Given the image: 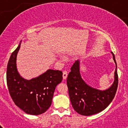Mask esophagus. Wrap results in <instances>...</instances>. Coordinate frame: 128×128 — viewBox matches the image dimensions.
<instances>
[{"mask_svg": "<svg viewBox=\"0 0 128 128\" xmlns=\"http://www.w3.org/2000/svg\"><path fill=\"white\" fill-rule=\"evenodd\" d=\"M67 76H68V73H67V71H64L63 72V74H62V77H63V79H67Z\"/></svg>", "mask_w": 128, "mask_h": 128, "instance_id": "34e87169", "label": "esophagus"}]
</instances>
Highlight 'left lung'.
Returning a JSON list of instances; mask_svg holds the SVG:
<instances>
[{
	"label": "left lung",
	"instance_id": "8db88e82",
	"mask_svg": "<svg viewBox=\"0 0 128 128\" xmlns=\"http://www.w3.org/2000/svg\"><path fill=\"white\" fill-rule=\"evenodd\" d=\"M116 70L114 82L109 88L100 90L89 86L82 78L80 73V61L77 60L71 67L68 74L67 84L72 106L82 116H92L103 111L112 102L118 86V74L115 56L111 52Z\"/></svg>",
	"mask_w": 128,
	"mask_h": 128
}]
</instances>
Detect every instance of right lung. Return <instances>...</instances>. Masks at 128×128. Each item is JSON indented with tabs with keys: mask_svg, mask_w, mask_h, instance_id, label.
<instances>
[{
	"mask_svg": "<svg viewBox=\"0 0 128 128\" xmlns=\"http://www.w3.org/2000/svg\"><path fill=\"white\" fill-rule=\"evenodd\" d=\"M20 43L11 54L6 71V82L14 104L26 114L40 115L52 104L56 86L62 80V72L49 69L36 78L27 80L20 75L16 60Z\"/></svg>",
	"mask_w": 128,
	"mask_h": 128,
	"instance_id": "1",
	"label": "right lung"
}]
</instances>
